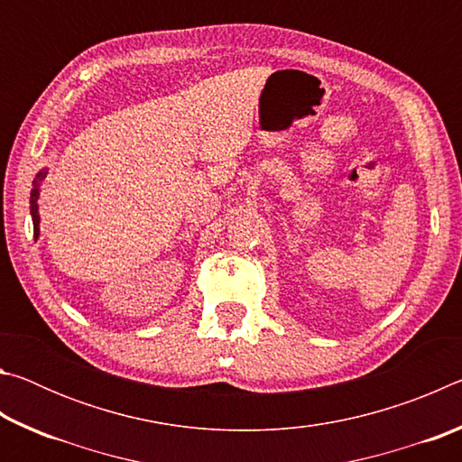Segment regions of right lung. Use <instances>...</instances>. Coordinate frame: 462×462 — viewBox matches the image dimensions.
Segmentation results:
<instances>
[{"mask_svg":"<svg viewBox=\"0 0 462 462\" xmlns=\"http://www.w3.org/2000/svg\"><path fill=\"white\" fill-rule=\"evenodd\" d=\"M46 177V169L41 171L34 177L32 181V193H30V214H32V224H34V238L41 236V216H38V198H41V183L44 181Z\"/></svg>","mask_w":462,"mask_h":462,"instance_id":"add662e5","label":"right lung"}]
</instances>
